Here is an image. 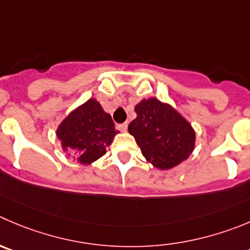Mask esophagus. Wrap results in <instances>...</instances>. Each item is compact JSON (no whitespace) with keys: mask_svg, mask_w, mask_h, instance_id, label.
Returning a JSON list of instances; mask_svg holds the SVG:
<instances>
[{"mask_svg":"<svg viewBox=\"0 0 250 250\" xmlns=\"http://www.w3.org/2000/svg\"><path fill=\"white\" fill-rule=\"evenodd\" d=\"M118 130H120V131H123V132H125L127 130V123H124V124H119L118 126Z\"/></svg>","mask_w":250,"mask_h":250,"instance_id":"34e87169","label":"esophagus"}]
</instances>
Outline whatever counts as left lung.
Instances as JSON below:
<instances>
[{
	"mask_svg": "<svg viewBox=\"0 0 250 250\" xmlns=\"http://www.w3.org/2000/svg\"><path fill=\"white\" fill-rule=\"evenodd\" d=\"M135 111L136 119L127 129L147 162L158 169H170L192 153L194 129L172 105L157 98L142 99Z\"/></svg>",
	"mask_w": 250,
	"mask_h": 250,
	"instance_id": "8db88e82",
	"label": "left lung"
}]
</instances>
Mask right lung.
Masks as SVG:
<instances>
[{
    "label": "right lung",
    "instance_id": "right-lung-1",
    "mask_svg": "<svg viewBox=\"0 0 250 250\" xmlns=\"http://www.w3.org/2000/svg\"><path fill=\"white\" fill-rule=\"evenodd\" d=\"M110 114L91 98L71 111L56 130L61 146L82 165H91L105 154V147L119 134Z\"/></svg>",
    "mask_w": 250,
    "mask_h": 250
}]
</instances>
